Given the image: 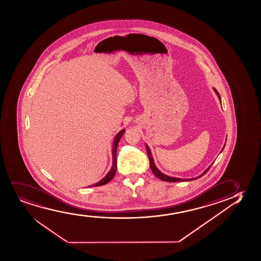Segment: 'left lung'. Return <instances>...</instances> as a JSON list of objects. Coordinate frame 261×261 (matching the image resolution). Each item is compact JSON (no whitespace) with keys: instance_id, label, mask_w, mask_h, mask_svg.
<instances>
[{"instance_id":"left-lung-1","label":"left lung","mask_w":261,"mask_h":261,"mask_svg":"<svg viewBox=\"0 0 261 261\" xmlns=\"http://www.w3.org/2000/svg\"><path fill=\"white\" fill-rule=\"evenodd\" d=\"M215 90V93L217 94L218 98L220 99L221 100V96L219 94V93L217 92V90ZM145 147H146V151H147V154H148L149 161H150V168L152 169V173L154 174V175L158 177L159 179H161L162 181H171V182H175V181H191V180H196V179H198V177H201L202 175H205V173L209 170V168H211V166L210 167H208L207 169H205V171L202 173L201 175H199L198 177H195V178H191V179H182V178H177V177H172V176H168V175H165V174H163L162 172L159 170L157 167H156L155 164H154V162H153V158H152V152H151V150L148 147V145H145ZM224 148V147H223ZM222 148V150H223Z\"/></svg>"}]
</instances>
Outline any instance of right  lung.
<instances>
[{"instance_id":"obj_1","label":"right lung","mask_w":261,"mask_h":261,"mask_svg":"<svg viewBox=\"0 0 261 261\" xmlns=\"http://www.w3.org/2000/svg\"><path fill=\"white\" fill-rule=\"evenodd\" d=\"M124 132H125V129H123L122 130H120V132L116 134V137H115V139H114V142H113V147H112V156H113V164L112 168L110 169V171L105 175V177L104 178L101 179L100 181H98L97 184L94 185V186H101V185H106V184H108L109 181H111L112 180L113 177L115 176L116 175V168H117V163H116V150H117V145H118L119 141H120V139L122 138V136L124 134Z\"/></svg>"}]
</instances>
